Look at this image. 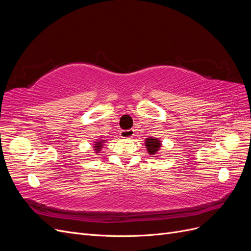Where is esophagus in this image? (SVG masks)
<instances>
[{
    "mask_svg": "<svg viewBox=\"0 0 251 251\" xmlns=\"http://www.w3.org/2000/svg\"><path fill=\"white\" fill-rule=\"evenodd\" d=\"M134 136V130L133 128H128V130H121L120 131V137L126 139H131Z\"/></svg>",
    "mask_w": 251,
    "mask_h": 251,
    "instance_id": "esophagus-1",
    "label": "esophagus"
}]
</instances>
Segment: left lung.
<instances>
[{"instance_id": "8db88e82", "label": "left lung", "mask_w": 251, "mask_h": 251, "mask_svg": "<svg viewBox=\"0 0 251 251\" xmlns=\"http://www.w3.org/2000/svg\"><path fill=\"white\" fill-rule=\"evenodd\" d=\"M146 147L147 150L149 151V153L151 155H154L159 151V149H160V141L157 140L156 138H147Z\"/></svg>"}]
</instances>
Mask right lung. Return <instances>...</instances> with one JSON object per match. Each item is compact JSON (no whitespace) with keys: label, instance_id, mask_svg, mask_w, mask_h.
Listing matches in <instances>:
<instances>
[{"label":"right lung","instance_id":"right-lung-1","mask_svg":"<svg viewBox=\"0 0 251 251\" xmlns=\"http://www.w3.org/2000/svg\"><path fill=\"white\" fill-rule=\"evenodd\" d=\"M102 142H103V141H98V142H96L95 149H94V150H95V151H100V150L101 149V147H102V146H101Z\"/></svg>","mask_w":251,"mask_h":251}]
</instances>
